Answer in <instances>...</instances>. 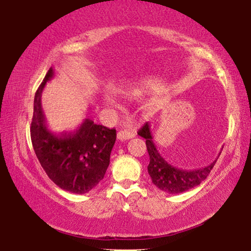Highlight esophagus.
<instances>
[{
    "label": "esophagus",
    "mask_w": 251,
    "mask_h": 251,
    "mask_svg": "<svg viewBox=\"0 0 251 251\" xmlns=\"http://www.w3.org/2000/svg\"><path fill=\"white\" fill-rule=\"evenodd\" d=\"M136 136L135 131L134 130H128V129H126V130H120L117 132V138H119L120 141H123V140H130V138H134Z\"/></svg>",
    "instance_id": "34e87169"
}]
</instances>
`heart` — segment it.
<instances>
[{"label":"heart","instance_id":"1","mask_svg":"<svg viewBox=\"0 0 251 251\" xmlns=\"http://www.w3.org/2000/svg\"><path fill=\"white\" fill-rule=\"evenodd\" d=\"M108 101H109V99H108Z\"/></svg>","mask_w":251,"mask_h":251}]
</instances>
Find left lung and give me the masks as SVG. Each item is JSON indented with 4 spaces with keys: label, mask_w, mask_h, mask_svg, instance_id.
<instances>
[{
    "label": "left lung",
    "mask_w": 251,
    "mask_h": 251,
    "mask_svg": "<svg viewBox=\"0 0 251 251\" xmlns=\"http://www.w3.org/2000/svg\"><path fill=\"white\" fill-rule=\"evenodd\" d=\"M141 137L145 138L148 152L150 156V163L148 166L151 180L153 185H156L159 190H162L170 194H178L188 191L200 185L205 179L208 177L209 172L214 168L216 160L207 165L206 168L198 170H181L171 165L163 158L162 154L158 152L156 145L152 141L150 125L145 123L137 132Z\"/></svg>",
    "instance_id": "1"
}]
</instances>
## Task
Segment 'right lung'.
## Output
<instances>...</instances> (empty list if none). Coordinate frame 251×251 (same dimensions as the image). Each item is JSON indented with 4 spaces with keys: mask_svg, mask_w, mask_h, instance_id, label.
<instances>
[{
    "mask_svg": "<svg viewBox=\"0 0 251 251\" xmlns=\"http://www.w3.org/2000/svg\"><path fill=\"white\" fill-rule=\"evenodd\" d=\"M52 76L51 67L35 95L30 126L33 150L46 175L57 186L71 193H87L104 177L116 130L86 119L73 132L52 131L46 125L40 101L43 88Z\"/></svg>",
    "mask_w": 251,
    "mask_h": 251,
    "instance_id": "add662e5",
    "label": "right lung"
}]
</instances>
